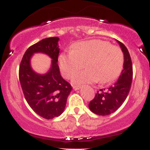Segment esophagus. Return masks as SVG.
<instances>
[{
	"mask_svg": "<svg viewBox=\"0 0 150 150\" xmlns=\"http://www.w3.org/2000/svg\"><path fill=\"white\" fill-rule=\"evenodd\" d=\"M81 86H72V88H73L74 90H78V89L81 88Z\"/></svg>",
	"mask_w": 150,
	"mask_h": 150,
	"instance_id": "1",
	"label": "esophagus"
}]
</instances>
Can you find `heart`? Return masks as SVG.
<instances>
[{"label": "heart", "instance_id": "b5f03b06", "mask_svg": "<svg viewBox=\"0 0 150 150\" xmlns=\"http://www.w3.org/2000/svg\"><path fill=\"white\" fill-rule=\"evenodd\" d=\"M63 76L70 79L83 64L86 70L73 78L75 84L93 83L100 81L107 83L117 79L124 65V54L119 47L102 40H91L75 45L71 52L59 58Z\"/></svg>", "mask_w": 150, "mask_h": 150}]
</instances>
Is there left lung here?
Here are the masks:
<instances>
[{"label":"left lung","mask_w":150,"mask_h":150,"mask_svg":"<svg viewBox=\"0 0 150 150\" xmlns=\"http://www.w3.org/2000/svg\"><path fill=\"white\" fill-rule=\"evenodd\" d=\"M124 54V65L119 79L107 90L100 89L88 104L89 109L99 115H108L115 112L125 102L129 93L133 78L131 56L123 43L117 41Z\"/></svg>","instance_id":"8db88e82"}]
</instances>
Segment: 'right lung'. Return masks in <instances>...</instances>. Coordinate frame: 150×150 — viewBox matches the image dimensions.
Instances as JSON below:
<instances>
[{
    "instance_id": "1",
    "label": "right lung",
    "mask_w": 150,
    "mask_h": 150,
    "mask_svg": "<svg viewBox=\"0 0 150 150\" xmlns=\"http://www.w3.org/2000/svg\"><path fill=\"white\" fill-rule=\"evenodd\" d=\"M59 39L47 38L32 45L25 51L19 65V78L25 99L35 112L46 119L58 117L63 112L72 90L71 85L60 75L57 64ZM37 52L48 54L53 59L46 75H38L30 67V58Z\"/></svg>"
}]
</instances>
